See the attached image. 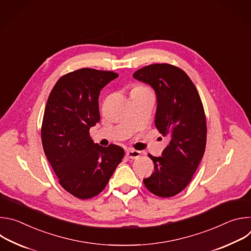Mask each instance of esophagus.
<instances>
[{
  "mask_svg": "<svg viewBox=\"0 0 251 251\" xmlns=\"http://www.w3.org/2000/svg\"><path fill=\"white\" fill-rule=\"evenodd\" d=\"M126 155L130 159H137V158H139L141 156V152L137 151V150H134V149H128L126 151Z\"/></svg>",
  "mask_w": 251,
  "mask_h": 251,
  "instance_id": "1",
  "label": "esophagus"
}]
</instances>
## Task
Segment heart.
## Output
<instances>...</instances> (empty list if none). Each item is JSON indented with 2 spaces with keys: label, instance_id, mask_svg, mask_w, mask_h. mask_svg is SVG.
<instances>
[{
  "label": "heart",
  "instance_id": "1",
  "mask_svg": "<svg viewBox=\"0 0 251 251\" xmlns=\"http://www.w3.org/2000/svg\"><path fill=\"white\" fill-rule=\"evenodd\" d=\"M144 87H142V86H137V87H135L133 90H135V89H143Z\"/></svg>",
  "mask_w": 251,
  "mask_h": 251
}]
</instances>
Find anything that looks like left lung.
<instances>
[{"label": "left lung", "mask_w": 251, "mask_h": 251, "mask_svg": "<svg viewBox=\"0 0 251 251\" xmlns=\"http://www.w3.org/2000/svg\"><path fill=\"white\" fill-rule=\"evenodd\" d=\"M133 76L155 90L158 103L155 126L170 140L162 157L149 154L154 172L143 182L152 194L171 198L189 185L204 154L206 121L203 106L191 78L175 65H147Z\"/></svg>", "instance_id": "8db88e82"}]
</instances>
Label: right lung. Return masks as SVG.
Listing matches in <instances>:
<instances>
[{"label":"right lung","instance_id":"right-lung-1","mask_svg":"<svg viewBox=\"0 0 251 251\" xmlns=\"http://www.w3.org/2000/svg\"><path fill=\"white\" fill-rule=\"evenodd\" d=\"M116 77L113 71L77 69L57 80L47 102L42 125L45 154L61 187L80 200L104 190L125 154L114 144H95L89 136L100 120V91Z\"/></svg>","mask_w":251,"mask_h":251}]
</instances>
